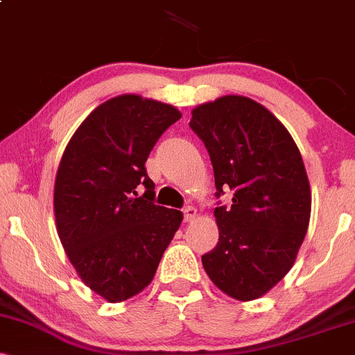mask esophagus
<instances>
[{
    "label": "esophagus",
    "mask_w": 355,
    "mask_h": 355,
    "mask_svg": "<svg viewBox=\"0 0 355 355\" xmlns=\"http://www.w3.org/2000/svg\"><path fill=\"white\" fill-rule=\"evenodd\" d=\"M195 218H197V209H195V207H187V209H183V220H185V222H193Z\"/></svg>",
    "instance_id": "esophagus-1"
}]
</instances>
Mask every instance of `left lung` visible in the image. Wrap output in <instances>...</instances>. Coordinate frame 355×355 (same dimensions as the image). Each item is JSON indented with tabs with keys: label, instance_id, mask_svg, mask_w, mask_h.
I'll return each mask as SVG.
<instances>
[{
	"label": "left lung",
	"instance_id": "left-lung-1",
	"mask_svg": "<svg viewBox=\"0 0 355 355\" xmlns=\"http://www.w3.org/2000/svg\"><path fill=\"white\" fill-rule=\"evenodd\" d=\"M190 128L210 155L218 242L202 255L207 275L237 300L266 295L294 266L311 220V185L287 128L263 105L239 95L191 110Z\"/></svg>",
	"mask_w": 355,
	"mask_h": 355
}]
</instances>
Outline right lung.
I'll list each match as a JSON object with an SVG mask.
<instances>
[{
	"instance_id": "right-lung-1",
	"label": "right lung",
	"mask_w": 355,
	"mask_h": 355,
	"mask_svg": "<svg viewBox=\"0 0 355 355\" xmlns=\"http://www.w3.org/2000/svg\"><path fill=\"white\" fill-rule=\"evenodd\" d=\"M172 105L138 95L105 101L85 118L55 180L56 230L76 274L108 302H123L153 280L180 227V210L155 205L145 162L180 120ZM146 193L138 198L136 187Z\"/></svg>"
}]
</instances>
